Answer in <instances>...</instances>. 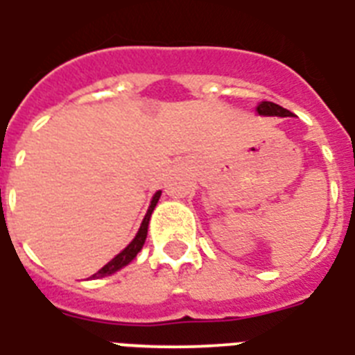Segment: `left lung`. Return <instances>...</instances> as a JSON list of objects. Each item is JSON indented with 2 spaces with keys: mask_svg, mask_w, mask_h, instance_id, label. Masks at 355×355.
<instances>
[{
  "mask_svg": "<svg viewBox=\"0 0 355 355\" xmlns=\"http://www.w3.org/2000/svg\"><path fill=\"white\" fill-rule=\"evenodd\" d=\"M257 112L262 114V116H292V112L288 111V109L281 107V105H277V103L273 102L259 103Z\"/></svg>",
  "mask_w": 355,
  "mask_h": 355,
  "instance_id": "1",
  "label": "left lung"
}]
</instances>
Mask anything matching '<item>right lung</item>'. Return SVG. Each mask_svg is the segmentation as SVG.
Wrapping results in <instances>:
<instances>
[{"label":"right lung","mask_w":355,"mask_h":355,"mask_svg":"<svg viewBox=\"0 0 355 355\" xmlns=\"http://www.w3.org/2000/svg\"><path fill=\"white\" fill-rule=\"evenodd\" d=\"M160 193H162V191L155 193V197H153V200H151V206H149L148 213H146V217H144L142 226H140V230H138L137 237L132 239L131 243H129V246L118 253L116 257L112 259V261H109L107 264L102 268V270H98V272L93 275V279H100V277H105V275H111V273L118 272L120 268H123L125 264H129L132 259L137 257V253L142 250L144 243H146V237H148L149 218H151L153 209H155V206H157V202H158V198H160Z\"/></svg>","instance_id":"add662e5"}]
</instances>
